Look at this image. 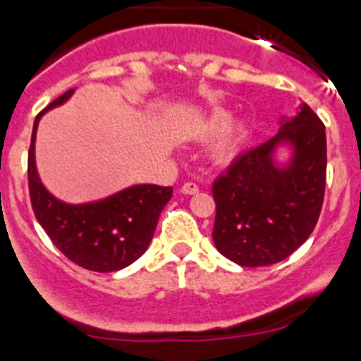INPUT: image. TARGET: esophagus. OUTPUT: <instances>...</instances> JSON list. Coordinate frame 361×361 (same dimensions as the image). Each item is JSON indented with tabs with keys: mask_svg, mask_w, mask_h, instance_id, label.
Wrapping results in <instances>:
<instances>
[{
	"mask_svg": "<svg viewBox=\"0 0 361 361\" xmlns=\"http://www.w3.org/2000/svg\"><path fill=\"white\" fill-rule=\"evenodd\" d=\"M197 192H199V187L197 183H194V181H187V183H183V187H181V194L192 195V194H197Z\"/></svg>",
	"mask_w": 361,
	"mask_h": 361,
	"instance_id": "esophagus-1",
	"label": "esophagus"
}]
</instances>
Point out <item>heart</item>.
<instances>
[{
    "label": "heart",
    "instance_id": "obj_1",
    "mask_svg": "<svg viewBox=\"0 0 361 361\" xmlns=\"http://www.w3.org/2000/svg\"><path fill=\"white\" fill-rule=\"evenodd\" d=\"M229 123V113L224 109L215 111V113L209 114L204 121L199 127V134L204 135V137H209V135H215L222 130L226 125ZM241 137H243V128L241 127H233L231 130H227L226 134L220 137V141L216 142L215 146V155L219 159H227L234 153L236 146L240 145Z\"/></svg>",
    "mask_w": 361,
    "mask_h": 361
}]
</instances>
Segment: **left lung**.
<instances>
[{
  "label": "left lung",
  "mask_w": 361,
  "mask_h": 361,
  "mask_svg": "<svg viewBox=\"0 0 361 361\" xmlns=\"http://www.w3.org/2000/svg\"><path fill=\"white\" fill-rule=\"evenodd\" d=\"M295 146L292 166L277 170L274 146ZM326 185V134L309 106H302L277 135L241 153L213 181L216 213L213 241L240 266H269L289 257L316 227Z\"/></svg>",
  "instance_id": "8db88e82"
}]
</instances>
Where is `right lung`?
<instances>
[{
    "label": "right lung",
    "mask_w": 361,
    "mask_h": 361,
    "mask_svg": "<svg viewBox=\"0 0 361 361\" xmlns=\"http://www.w3.org/2000/svg\"><path fill=\"white\" fill-rule=\"evenodd\" d=\"M70 95L72 90L35 118L27 152L31 208L52 243L70 261L92 271H118L146 252L160 213L173 195V187L135 185L104 201L80 206L65 204L52 197L35 169V134L42 114L65 102Z\"/></svg>",
    "instance_id": "right-lung-1"
}]
</instances>
